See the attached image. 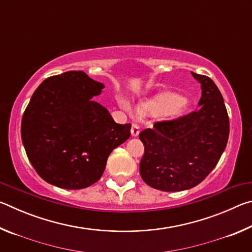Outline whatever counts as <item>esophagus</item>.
<instances>
[{"label": "esophagus", "mask_w": 252, "mask_h": 252, "mask_svg": "<svg viewBox=\"0 0 252 252\" xmlns=\"http://www.w3.org/2000/svg\"><path fill=\"white\" fill-rule=\"evenodd\" d=\"M140 133V127L138 125H135V123H133L132 125V127H131V135L132 136H138Z\"/></svg>", "instance_id": "esophagus-1"}]
</instances>
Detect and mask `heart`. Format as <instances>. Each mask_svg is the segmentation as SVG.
<instances>
[{
    "instance_id": "b5f03b06",
    "label": "heart",
    "mask_w": 252,
    "mask_h": 252,
    "mask_svg": "<svg viewBox=\"0 0 252 252\" xmlns=\"http://www.w3.org/2000/svg\"><path fill=\"white\" fill-rule=\"evenodd\" d=\"M120 104L127 112H131L132 108L125 99L120 100ZM189 102L186 97L176 94V93L165 91L159 93L151 99L140 104L136 108V113L140 117L158 116L164 121H174L185 116Z\"/></svg>"
}]
</instances>
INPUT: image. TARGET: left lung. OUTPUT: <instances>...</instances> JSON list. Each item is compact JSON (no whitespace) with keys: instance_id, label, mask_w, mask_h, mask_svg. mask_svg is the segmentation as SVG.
I'll list each match as a JSON object with an SVG mask.
<instances>
[{"instance_id":"8db88e82","label":"left lung","mask_w":252,"mask_h":252,"mask_svg":"<svg viewBox=\"0 0 252 252\" xmlns=\"http://www.w3.org/2000/svg\"><path fill=\"white\" fill-rule=\"evenodd\" d=\"M191 74L201 84L199 109L178 120L157 122L139 134L144 146L141 178L167 192L199 185L218 163L229 138V118L219 89L208 76Z\"/></svg>"}]
</instances>
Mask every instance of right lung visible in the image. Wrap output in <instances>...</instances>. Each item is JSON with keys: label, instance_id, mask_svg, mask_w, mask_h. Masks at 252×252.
<instances>
[{"label": "right lung", "instance_id": "add662e5", "mask_svg": "<svg viewBox=\"0 0 252 252\" xmlns=\"http://www.w3.org/2000/svg\"><path fill=\"white\" fill-rule=\"evenodd\" d=\"M103 88L83 71H69L34 91L21 136L30 162L48 183L70 190L90 187L101 178L110 153L129 139L130 123H116L92 100Z\"/></svg>", "mask_w": 252, "mask_h": 252}]
</instances>
